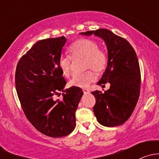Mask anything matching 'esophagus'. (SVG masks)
Instances as JSON below:
<instances>
[{"label": "esophagus", "mask_w": 159, "mask_h": 159, "mask_svg": "<svg viewBox=\"0 0 159 159\" xmlns=\"http://www.w3.org/2000/svg\"><path fill=\"white\" fill-rule=\"evenodd\" d=\"M83 92H84V94H87V93L89 92V90L87 89H83Z\"/></svg>", "instance_id": "34e87169"}]
</instances>
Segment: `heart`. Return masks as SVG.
<instances>
[{"label":"heart","instance_id":"obj_1","mask_svg":"<svg viewBox=\"0 0 159 159\" xmlns=\"http://www.w3.org/2000/svg\"><path fill=\"white\" fill-rule=\"evenodd\" d=\"M69 56L61 57L58 66L65 76L69 77L71 74L72 60L84 57V68H91L102 73L107 68L108 65V54L105 49L98 48L97 41L89 38L77 40L68 48ZM96 79V74L94 70H88L83 73L75 74L70 81L71 86L78 88H87Z\"/></svg>","mask_w":159,"mask_h":159}]
</instances>
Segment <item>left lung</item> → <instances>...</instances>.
Masks as SVG:
<instances>
[{
    "label": "left lung",
    "instance_id": "obj_1",
    "mask_svg": "<svg viewBox=\"0 0 159 159\" xmlns=\"http://www.w3.org/2000/svg\"><path fill=\"white\" fill-rule=\"evenodd\" d=\"M92 34L105 41L108 53V65L98 84L102 87L108 82L111 84L105 92H91L96 100L93 111L102 125H121L131 115L140 94L139 60L132 46L125 38L104 28L82 32L81 34Z\"/></svg>",
    "mask_w": 159,
    "mask_h": 159
}]
</instances>
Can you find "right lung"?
Masks as SVG:
<instances>
[{"instance_id":"obj_1","label":"right lung","mask_w":159,"mask_h":159,"mask_svg":"<svg viewBox=\"0 0 159 159\" xmlns=\"http://www.w3.org/2000/svg\"><path fill=\"white\" fill-rule=\"evenodd\" d=\"M65 37L38 41L17 63L15 86L25 116L45 135L60 138L69 134L76 125L75 111L83 91L78 87L64 90L66 81L58 66ZM60 91L63 99H55Z\"/></svg>"}]
</instances>
